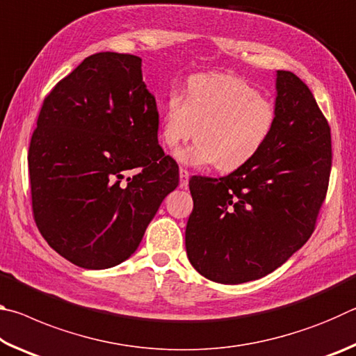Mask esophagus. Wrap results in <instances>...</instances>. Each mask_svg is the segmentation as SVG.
<instances>
[{
    "mask_svg": "<svg viewBox=\"0 0 356 356\" xmlns=\"http://www.w3.org/2000/svg\"><path fill=\"white\" fill-rule=\"evenodd\" d=\"M179 177H180V180H179L180 188H186V186H188L190 172L186 171V170H184V168H180V170H179Z\"/></svg>",
    "mask_w": 356,
    "mask_h": 356,
    "instance_id": "34e87169",
    "label": "esophagus"
}]
</instances>
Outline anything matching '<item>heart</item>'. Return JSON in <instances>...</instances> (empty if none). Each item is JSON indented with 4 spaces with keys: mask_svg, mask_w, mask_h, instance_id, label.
Listing matches in <instances>:
<instances>
[{
    "mask_svg": "<svg viewBox=\"0 0 356 356\" xmlns=\"http://www.w3.org/2000/svg\"><path fill=\"white\" fill-rule=\"evenodd\" d=\"M275 124V104L248 83L227 74H197L186 81L184 97L177 91L166 95L161 140L177 147L195 134L197 141L176 152L180 163L234 171L261 152Z\"/></svg>",
    "mask_w": 356,
    "mask_h": 356,
    "instance_id": "heart-1",
    "label": "heart"
}]
</instances>
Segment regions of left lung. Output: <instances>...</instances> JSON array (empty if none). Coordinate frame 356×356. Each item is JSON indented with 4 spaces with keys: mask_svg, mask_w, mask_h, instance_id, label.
Listing matches in <instances>:
<instances>
[{
    "mask_svg": "<svg viewBox=\"0 0 356 356\" xmlns=\"http://www.w3.org/2000/svg\"><path fill=\"white\" fill-rule=\"evenodd\" d=\"M276 124L254 159L225 177L190 179L186 256L220 284L272 273L314 232L327 196L331 135L314 95L289 70L276 72Z\"/></svg>",
    "mask_w": 356,
    "mask_h": 356,
    "instance_id": "1",
    "label": "left lung"
}]
</instances>
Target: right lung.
Returning <instances> with one entry per match:
<instances>
[{
    "label": "right lung",
    "mask_w": 356,
    "mask_h": 356,
    "mask_svg": "<svg viewBox=\"0 0 356 356\" xmlns=\"http://www.w3.org/2000/svg\"><path fill=\"white\" fill-rule=\"evenodd\" d=\"M156 135V102L135 55L95 53L51 89L28 166L35 225L58 254L88 270L134 254L179 185Z\"/></svg>",
    "instance_id": "obj_1"
}]
</instances>
